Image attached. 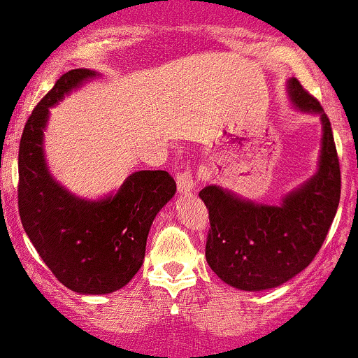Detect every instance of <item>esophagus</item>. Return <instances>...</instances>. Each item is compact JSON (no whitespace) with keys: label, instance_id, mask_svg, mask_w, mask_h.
<instances>
[{"label":"esophagus","instance_id":"esophagus-1","mask_svg":"<svg viewBox=\"0 0 358 358\" xmlns=\"http://www.w3.org/2000/svg\"><path fill=\"white\" fill-rule=\"evenodd\" d=\"M176 185H178L180 194H189V192L194 190L195 180H194V175H192V169L189 166L176 173Z\"/></svg>","mask_w":358,"mask_h":358}]
</instances>
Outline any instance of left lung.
<instances>
[{"mask_svg": "<svg viewBox=\"0 0 358 358\" xmlns=\"http://www.w3.org/2000/svg\"><path fill=\"white\" fill-rule=\"evenodd\" d=\"M288 85L300 110L321 115L324 134L315 176L281 206L240 201L216 185L199 192L209 210L208 264L229 287L247 292L280 287L306 269L321 250L340 204V157L328 115L296 78Z\"/></svg>", "mask_w": 358, "mask_h": 358, "instance_id": "obj_1", "label": "left lung"}]
</instances>
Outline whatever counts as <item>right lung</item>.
Returning <instances> with one entry per match:
<instances>
[{"label": "right lung", "mask_w": 358, "mask_h": 358, "mask_svg": "<svg viewBox=\"0 0 358 358\" xmlns=\"http://www.w3.org/2000/svg\"><path fill=\"white\" fill-rule=\"evenodd\" d=\"M94 71H66L34 108L18 148V213L22 227L56 280L77 293H111L141 269L154 217L175 195L168 171H137L118 194L82 201L48 173L43 129L48 108L63 99Z\"/></svg>", "instance_id": "obj_1"}]
</instances>
